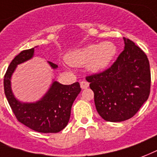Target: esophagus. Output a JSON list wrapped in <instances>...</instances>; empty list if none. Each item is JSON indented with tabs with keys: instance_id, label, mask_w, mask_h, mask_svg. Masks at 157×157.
I'll return each instance as SVG.
<instances>
[{
	"instance_id": "esophagus-1",
	"label": "esophagus",
	"mask_w": 157,
	"mask_h": 157,
	"mask_svg": "<svg viewBox=\"0 0 157 157\" xmlns=\"http://www.w3.org/2000/svg\"><path fill=\"white\" fill-rule=\"evenodd\" d=\"M88 86H89V83L87 82H86V81H82V82H80V87H81L82 89H86V88L88 87Z\"/></svg>"
}]
</instances>
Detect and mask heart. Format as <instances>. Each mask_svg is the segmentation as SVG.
<instances>
[{"label":"heart","mask_w":157,"mask_h":157,"mask_svg":"<svg viewBox=\"0 0 157 157\" xmlns=\"http://www.w3.org/2000/svg\"><path fill=\"white\" fill-rule=\"evenodd\" d=\"M115 53V45L110 42H103L98 45H87L71 51L65 56V60L75 67L86 65L88 71L98 73L107 67Z\"/></svg>","instance_id":"b5f03b06"}]
</instances>
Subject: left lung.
Segmentation results:
<instances>
[{
	"mask_svg": "<svg viewBox=\"0 0 157 157\" xmlns=\"http://www.w3.org/2000/svg\"><path fill=\"white\" fill-rule=\"evenodd\" d=\"M124 49L110 68L86 78L94 92L98 114L110 122L133 117L150 94L147 56L131 40L124 37Z\"/></svg>",
	"mask_w": 157,
	"mask_h": 157,
	"instance_id": "1",
	"label": "left lung"
}]
</instances>
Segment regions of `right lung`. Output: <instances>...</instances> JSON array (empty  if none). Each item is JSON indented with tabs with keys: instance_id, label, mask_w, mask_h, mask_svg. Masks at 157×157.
<instances>
[{
	"instance_id": "1",
	"label": "right lung",
	"mask_w": 157,
	"mask_h": 157,
	"mask_svg": "<svg viewBox=\"0 0 157 157\" xmlns=\"http://www.w3.org/2000/svg\"><path fill=\"white\" fill-rule=\"evenodd\" d=\"M33 56L34 48H31L14 57L5 75V94L17 120L23 124L39 133H58L68 124L71 107L81 87L78 82L64 85L53 80L48 91L40 100L34 102L20 101L12 91V75L18 65L31 59ZM48 64L53 70L58 68L52 62L48 61Z\"/></svg>"
}]
</instances>
